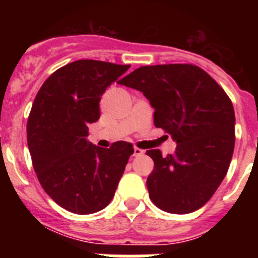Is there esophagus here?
Listing matches in <instances>:
<instances>
[{"label": "esophagus", "instance_id": "esophagus-1", "mask_svg": "<svg viewBox=\"0 0 258 258\" xmlns=\"http://www.w3.org/2000/svg\"><path fill=\"white\" fill-rule=\"evenodd\" d=\"M144 153H145V151L141 150V148H139V147L134 148V156H135V157H137V156H142Z\"/></svg>", "mask_w": 258, "mask_h": 258}]
</instances>
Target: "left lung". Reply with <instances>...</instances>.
Here are the masks:
<instances>
[{
	"label": "left lung",
	"instance_id": "8db88e82",
	"mask_svg": "<svg viewBox=\"0 0 258 258\" xmlns=\"http://www.w3.org/2000/svg\"><path fill=\"white\" fill-rule=\"evenodd\" d=\"M119 85L141 91L155 108V126L177 142L173 155L146 151L155 162L147 177L150 199L170 213L201 209L230 167L235 148V111L223 88L188 63L142 66Z\"/></svg>",
	"mask_w": 258,
	"mask_h": 258
}]
</instances>
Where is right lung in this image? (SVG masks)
Wrapping results in <instances>:
<instances>
[{
  "instance_id": "right-lung-1",
  "label": "right lung",
  "mask_w": 258,
  "mask_h": 258,
  "mask_svg": "<svg viewBox=\"0 0 258 258\" xmlns=\"http://www.w3.org/2000/svg\"><path fill=\"white\" fill-rule=\"evenodd\" d=\"M128 69L95 59L71 62L43 82L33 101L27 121L33 168L46 194L70 212L105 209L134 153L128 142L101 148L87 141L106 88Z\"/></svg>"
}]
</instances>
